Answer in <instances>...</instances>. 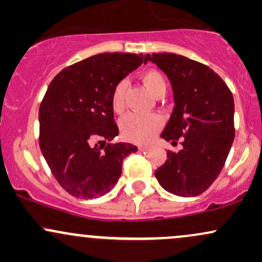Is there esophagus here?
I'll use <instances>...</instances> for the list:
<instances>
[{
  "mask_svg": "<svg viewBox=\"0 0 262 262\" xmlns=\"http://www.w3.org/2000/svg\"><path fill=\"white\" fill-rule=\"evenodd\" d=\"M150 149H151V148H150V146H148V145H141V146H139V150H140V151H143V152H148Z\"/></svg>",
  "mask_w": 262,
  "mask_h": 262,
  "instance_id": "34e87169",
  "label": "esophagus"
}]
</instances>
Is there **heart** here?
I'll return each mask as SVG.
<instances>
[{
    "mask_svg": "<svg viewBox=\"0 0 262 262\" xmlns=\"http://www.w3.org/2000/svg\"><path fill=\"white\" fill-rule=\"evenodd\" d=\"M144 85L155 96H161L166 91V81L160 71L150 69L140 75ZM127 81L121 80L113 87L111 103L114 112L121 113L124 110ZM162 127V118L159 114L129 113L121 121V133L125 140L133 143H148Z\"/></svg>",
    "mask_w": 262,
    "mask_h": 262,
    "instance_id": "1",
    "label": "heart"
}]
</instances>
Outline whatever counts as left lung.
I'll return each instance as SVG.
<instances>
[{"instance_id":"8db88e82","label":"left lung","mask_w":262,"mask_h":262,"mask_svg":"<svg viewBox=\"0 0 262 262\" xmlns=\"http://www.w3.org/2000/svg\"><path fill=\"white\" fill-rule=\"evenodd\" d=\"M152 61L169 77L173 90L170 121L161 137L182 150H167L155 171L162 188L181 197L198 196L215 181L235 137L234 98L223 79L207 65L171 53H152Z\"/></svg>"}]
</instances>
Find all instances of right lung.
I'll use <instances>...</instances> for the list:
<instances>
[{
	"label": "right lung",
	"instance_id": "add662e5",
	"mask_svg": "<svg viewBox=\"0 0 262 262\" xmlns=\"http://www.w3.org/2000/svg\"><path fill=\"white\" fill-rule=\"evenodd\" d=\"M144 56L103 53L62 69L39 107V146L59 185L87 200L108 193L121 177L123 160L138 148L108 143L118 135L111 96L118 81Z\"/></svg>",
	"mask_w": 262,
	"mask_h": 262
}]
</instances>
